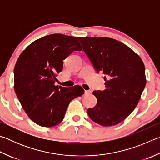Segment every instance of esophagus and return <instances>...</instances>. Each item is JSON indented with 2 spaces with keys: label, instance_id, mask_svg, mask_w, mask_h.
<instances>
[{
  "label": "esophagus",
  "instance_id": "1",
  "mask_svg": "<svg viewBox=\"0 0 160 160\" xmlns=\"http://www.w3.org/2000/svg\"><path fill=\"white\" fill-rule=\"evenodd\" d=\"M92 91H90V90H85V95H88L89 94H91Z\"/></svg>",
  "mask_w": 160,
  "mask_h": 160
}]
</instances>
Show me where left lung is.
Wrapping results in <instances>:
<instances>
[{
  "mask_svg": "<svg viewBox=\"0 0 160 160\" xmlns=\"http://www.w3.org/2000/svg\"><path fill=\"white\" fill-rule=\"evenodd\" d=\"M97 72L102 71L103 91H94L97 103L88 108L89 118L104 127L118 124L137 106L146 85L143 61L123 43L109 38L78 37Z\"/></svg>",
  "mask_w": 160,
  "mask_h": 160,
  "instance_id": "obj_1",
  "label": "left lung"
}]
</instances>
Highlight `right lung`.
Returning <instances> with one entry per match:
<instances>
[{
    "label": "right lung",
    "mask_w": 160,
    "mask_h": 160,
    "mask_svg": "<svg viewBox=\"0 0 160 160\" xmlns=\"http://www.w3.org/2000/svg\"><path fill=\"white\" fill-rule=\"evenodd\" d=\"M82 50L77 38L51 34L36 40L20 54L14 68V91L24 111L40 126L62 122L69 103L84 89L79 86H55L63 60Z\"/></svg>",
    "instance_id": "obj_1"
}]
</instances>
